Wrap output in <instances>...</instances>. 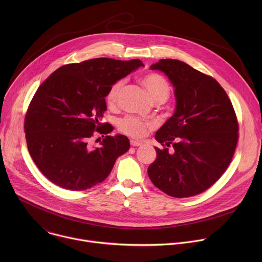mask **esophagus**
Returning <instances> with one entry per match:
<instances>
[{
  "label": "esophagus",
  "instance_id": "1",
  "mask_svg": "<svg viewBox=\"0 0 262 262\" xmlns=\"http://www.w3.org/2000/svg\"><path fill=\"white\" fill-rule=\"evenodd\" d=\"M130 145L132 146H140V145H142V142L136 141V140H130Z\"/></svg>",
  "mask_w": 262,
  "mask_h": 262
}]
</instances>
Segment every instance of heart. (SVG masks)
I'll return each instance as SVG.
<instances>
[{"label": "heart", "mask_w": 262, "mask_h": 262, "mask_svg": "<svg viewBox=\"0 0 262 262\" xmlns=\"http://www.w3.org/2000/svg\"><path fill=\"white\" fill-rule=\"evenodd\" d=\"M142 85L148 91L155 102H165L170 96V86L167 80L159 73H147L141 79ZM123 81H118L112 86L106 94V102L114 106L119 98ZM152 127V124L136 116H125L118 121L119 130L132 138H142Z\"/></svg>", "instance_id": "b5f03b06"}]
</instances>
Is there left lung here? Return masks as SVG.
<instances>
[{
	"label": "left lung",
	"mask_w": 262,
	"mask_h": 262,
	"mask_svg": "<svg viewBox=\"0 0 262 262\" xmlns=\"http://www.w3.org/2000/svg\"><path fill=\"white\" fill-rule=\"evenodd\" d=\"M150 69L168 77L176 106L156 134L164 148L155 147L157 159L148 176L169 196L198 195L223 175L234 155L238 123L232 103L213 78L182 61L162 59Z\"/></svg>",
	"instance_id": "8db88e82"
}]
</instances>
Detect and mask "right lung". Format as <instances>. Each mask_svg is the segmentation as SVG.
Segmentation results:
<instances>
[{"label":"right lung","instance_id":"obj_1","mask_svg":"<svg viewBox=\"0 0 262 262\" xmlns=\"http://www.w3.org/2000/svg\"><path fill=\"white\" fill-rule=\"evenodd\" d=\"M141 66L139 59L110 58L67 64L37 89L25 133L30 156L49 180L66 190L83 191L108 176L129 149V141L123 135L107 136L113 126L99 122L106 110L104 98L117 81ZM94 132L104 140L92 148L89 140Z\"/></svg>","mask_w":262,"mask_h":262}]
</instances>
